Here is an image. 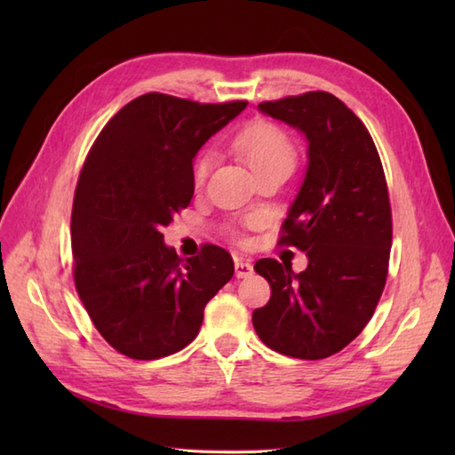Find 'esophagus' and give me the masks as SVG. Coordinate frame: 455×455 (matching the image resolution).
<instances>
[{"label": "esophagus", "mask_w": 455, "mask_h": 455, "mask_svg": "<svg viewBox=\"0 0 455 455\" xmlns=\"http://www.w3.org/2000/svg\"><path fill=\"white\" fill-rule=\"evenodd\" d=\"M235 269H236V277H250L254 272L252 264L246 262V259H236Z\"/></svg>", "instance_id": "esophagus-1"}]
</instances>
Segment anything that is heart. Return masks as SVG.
<instances>
[{
    "mask_svg": "<svg viewBox=\"0 0 455 455\" xmlns=\"http://www.w3.org/2000/svg\"><path fill=\"white\" fill-rule=\"evenodd\" d=\"M235 148L243 154V158L256 172V176L277 166L293 170L297 160V150L291 139L275 124L266 121L250 124V127L240 132L235 139ZM212 162H215V154L211 150L199 154L196 166H193V180H196V183L205 181L212 168Z\"/></svg>",
    "mask_w": 455,
    "mask_h": 455,
    "instance_id": "1",
    "label": "heart"
}]
</instances>
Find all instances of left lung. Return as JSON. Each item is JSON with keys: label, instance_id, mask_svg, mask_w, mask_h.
I'll return each instance as SVG.
<instances>
[{"label": "left lung", "instance_id": "8db88e82", "mask_svg": "<svg viewBox=\"0 0 455 455\" xmlns=\"http://www.w3.org/2000/svg\"><path fill=\"white\" fill-rule=\"evenodd\" d=\"M258 109L307 139V172L279 244L307 252L308 266L258 259L272 297L256 308V332L272 350L323 360L363 331L387 279L391 205L375 144L363 123L326 92L264 101Z\"/></svg>", "mask_w": 455, "mask_h": 455}]
</instances>
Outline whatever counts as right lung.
<instances>
[{"label":"right lung","mask_w":455,"mask_h":455,"mask_svg":"<svg viewBox=\"0 0 455 455\" xmlns=\"http://www.w3.org/2000/svg\"><path fill=\"white\" fill-rule=\"evenodd\" d=\"M244 108L140 95L85 158L72 207L76 291L123 355L156 360L186 347L235 274L227 250L211 244L183 262L160 230L191 203L197 150Z\"/></svg>","instance_id":"obj_1"}]
</instances>
